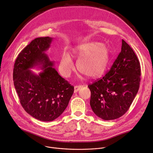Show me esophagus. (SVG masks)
Instances as JSON below:
<instances>
[{
    "label": "esophagus",
    "mask_w": 153,
    "mask_h": 153,
    "mask_svg": "<svg viewBox=\"0 0 153 153\" xmlns=\"http://www.w3.org/2000/svg\"><path fill=\"white\" fill-rule=\"evenodd\" d=\"M83 87L82 85H76L74 87V93H76L79 90H80V89Z\"/></svg>",
    "instance_id": "1"
}]
</instances>
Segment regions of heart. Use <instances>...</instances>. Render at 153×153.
<instances>
[{
  "mask_svg": "<svg viewBox=\"0 0 153 153\" xmlns=\"http://www.w3.org/2000/svg\"><path fill=\"white\" fill-rule=\"evenodd\" d=\"M74 52L80 59L77 66L80 73L90 79L101 77L106 71L110 60V51L104 45L98 42H87L77 46ZM74 68L71 55L64 53L59 64L62 75L68 77Z\"/></svg>",
  "mask_w": 153,
  "mask_h": 153,
  "instance_id": "heart-1",
  "label": "heart"
}]
</instances>
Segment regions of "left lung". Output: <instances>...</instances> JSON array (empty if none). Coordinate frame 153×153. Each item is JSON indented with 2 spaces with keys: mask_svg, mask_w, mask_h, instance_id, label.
<instances>
[{
  "mask_svg": "<svg viewBox=\"0 0 153 153\" xmlns=\"http://www.w3.org/2000/svg\"><path fill=\"white\" fill-rule=\"evenodd\" d=\"M140 76L139 60L131 46L122 39L121 51L110 71L88 85L93 112L104 120L123 116L139 89Z\"/></svg>",
  "mask_w": 153,
  "mask_h": 153,
  "instance_id": "1",
  "label": "left lung"
}]
</instances>
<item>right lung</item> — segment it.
Masks as SVG:
<instances>
[{"label":"right lung","instance_id":"obj_1","mask_svg":"<svg viewBox=\"0 0 153 153\" xmlns=\"http://www.w3.org/2000/svg\"><path fill=\"white\" fill-rule=\"evenodd\" d=\"M52 38L32 40L19 53L13 68L14 85L25 112L35 118L51 121L64 112L74 93V87L52 67L45 53ZM41 65L38 75L29 69Z\"/></svg>","mask_w":153,"mask_h":153}]
</instances>
